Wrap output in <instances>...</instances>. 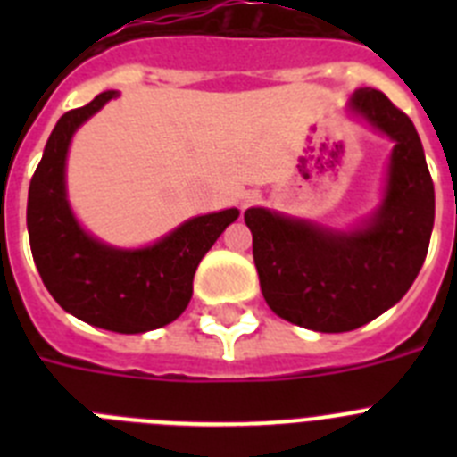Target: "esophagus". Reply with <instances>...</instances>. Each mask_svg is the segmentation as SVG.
Wrapping results in <instances>:
<instances>
[{
    "label": "esophagus",
    "mask_w": 457,
    "mask_h": 457,
    "mask_svg": "<svg viewBox=\"0 0 457 457\" xmlns=\"http://www.w3.org/2000/svg\"><path fill=\"white\" fill-rule=\"evenodd\" d=\"M258 201V192L256 189H249V192L242 194V208H249V205H253Z\"/></svg>",
    "instance_id": "esophagus-1"
}]
</instances>
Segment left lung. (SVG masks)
Masks as SVG:
<instances>
[{
    "instance_id": "8db88e82",
    "label": "left lung",
    "mask_w": 457,
    "mask_h": 457,
    "mask_svg": "<svg viewBox=\"0 0 457 457\" xmlns=\"http://www.w3.org/2000/svg\"><path fill=\"white\" fill-rule=\"evenodd\" d=\"M348 109L394 141L378 208L348 231L268 208L245 212L268 306L325 334L353 332L401 302L435 224L433 179L414 123L375 88H357Z\"/></svg>"
}]
</instances>
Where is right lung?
Masks as SVG:
<instances>
[{
	"label": "right lung",
	"mask_w": 457,
	"mask_h": 457,
	"mask_svg": "<svg viewBox=\"0 0 457 457\" xmlns=\"http://www.w3.org/2000/svg\"><path fill=\"white\" fill-rule=\"evenodd\" d=\"M119 91H104L54 125L36 167L27 228L40 278L56 304L79 320L119 334H144L173 322L192 300L194 272L237 208L192 217L141 249L104 245L72 215L66 157L72 135Z\"/></svg>",
	"instance_id": "add662e5"
}]
</instances>
